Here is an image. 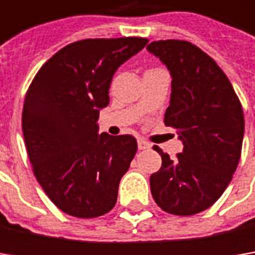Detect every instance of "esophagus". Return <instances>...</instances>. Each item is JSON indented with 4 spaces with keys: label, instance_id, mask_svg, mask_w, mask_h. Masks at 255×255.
Here are the masks:
<instances>
[{
    "label": "esophagus",
    "instance_id": "1",
    "mask_svg": "<svg viewBox=\"0 0 255 255\" xmlns=\"http://www.w3.org/2000/svg\"><path fill=\"white\" fill-rule=\"evenodd\" d=\"M137 147H139V150H146V149L150 147V143L146 142L144 139H139L137 140Z\"/></svg>",
    "mask_w": 255,
    "mask_h": 255
}]
</instances>
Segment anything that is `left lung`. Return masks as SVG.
Here are the masks:
<instances>
[{"label":"left lung","mask_w":255,"mask_h":255,"mask_svg":"<svg viewBox=\"0 0 255 255\" xmlns=\"http://www.w3.org/2000/svg\"><path fill=\"white\" fill-rule=\"evenodd\" d=\"M147 51L170 72L164 125L174 128L183 142L174 160L154 146L162 167L150 176L152 196L170 214H197L219 200L240 162L243 108L220 66L196 45L154 41Z\"/></svg>","instance_id":"1"}]
</instances>
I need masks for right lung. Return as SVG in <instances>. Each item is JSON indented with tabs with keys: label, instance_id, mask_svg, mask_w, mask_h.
I'll list each match as a JSON object with an SVG mask.
<instances>
[{
	"label": "right lung",
	"instance_id": "right-lung-1",
	"mask_svg": "<svg viewBox=\"0 0 255 255\" xmlns=\"http://www.w3.org/2000/svg\"><path fill=\"white\" fill-rule=\"evenodd\" d=\"M146 38L84 39L45 62L25 95L22 133L35 177L55 206L92 219L113 209L122 176L137 150L130 134H99L118 68Z\"/></svg>",
	"mask_w": 255,
	"mask_h": 255
}]
</instances>
